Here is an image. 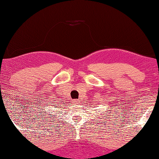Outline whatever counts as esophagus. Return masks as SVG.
Masks as SVG:
<instances>
[{"label": "esophagus", "mask_w": 159, "mask_h": 159, "mask_svg": "<svg viewBox=\"0 0 159 159\" xmlns=\"http://www.w3.org/2000/svg\"><path fill=\"white\" fill-rule=\"evenodd\" d=\"M74 104V105H78V104H79V101H78V100H73V102H72Z\"/></svg>", "instance_id": "1"}]
</instances>
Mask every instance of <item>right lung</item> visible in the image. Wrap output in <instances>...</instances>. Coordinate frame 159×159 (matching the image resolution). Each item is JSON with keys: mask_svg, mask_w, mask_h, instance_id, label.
<instances>
[{"mask_svg": "<svg viewBox=\"0 0 159 159\" xmlns=\"http://www.w3.org/2000/svg\"><path fill=\"white\" fill-rule=\"evenodd\" d=\"M47 106H48V105H47ZM44 114H48V113H44ZM47 115H48V114H45V116H46ZM49 117H52V116H49Z\"/></svg>", "mask_w": 159, "mask_h": 159, "instance_id": "add662e5", "label": "right lung"}]
</instances>
